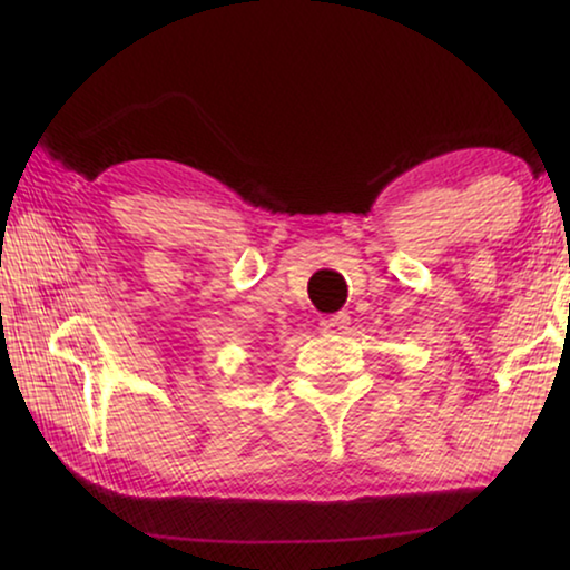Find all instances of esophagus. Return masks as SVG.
<instances>
[{
    "mask_svg": "<svg viewBox=\"0 0 570 570\" xmlns=\"http://www.w3.org/2000/svg\"><path fill=\"white\" fill-rule=\"evenodd\" d=\"M322 330L330 334H345L350 330V316L347 314H334L322 318Z\"/></svg>",
    "mask_w": 570,
    "mask_h": 570,
    "instance_id": "obj_1",
    "label": "esophagus"
}]
</instances>
